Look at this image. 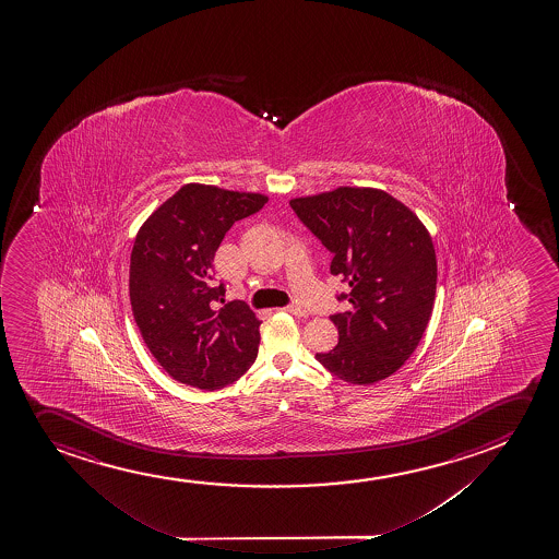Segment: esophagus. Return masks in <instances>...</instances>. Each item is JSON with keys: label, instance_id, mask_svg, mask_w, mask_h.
Here are the masks:
<instances>
[{"label": "esophagus", "instance_id": "34e87169", "mask_svg": "<svg viewBox=\"0 0 559 559\" xmlns=\"http://www.w3.org/2000/svg\"><path fill=\"white\" fill-rule=\"evenodd\" d=\"M282 310L283 312L293 313V316H297V318H305L306 316L305 308L298 305L285 306V308H282Z\"/></svg>", "mask_w": 559, "mask_h": 559}]
</instances>
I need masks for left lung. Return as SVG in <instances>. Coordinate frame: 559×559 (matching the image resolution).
<instances>
[{
	"instance_id": "1",
	"label": "left lung",
	"mask_w": 559,
	"mask_h": 559,
	"mask_svg": "<svg viewBox=\"0 0 559 559\" xmlns=\"http://www.w3.org/2000/svg\"><path fill=\"white\" fill-rule=\"evenodd\" d=\"M290 207L333 253L331 274L350 285L338 297L350 310L331 316L338 343L316 359L350 384L394 374L432 316L438 261L430 231L379 188L338 187L293 198Z\"/></svg>"
}]
</instances>
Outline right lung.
<instances>
[{"instance_id": "add662e5", "label": "right lung", "mask_w": 559, "mask_h": 559, "mask_svg": "<svg viewBox=\"0 0 559 559\" xmlns=\"http://www.w3.org/2000/svg\"><path fill=\"white\" fill-rule=\"evenodd\" d=\"M266 201L259 192L190 182L136 231L129 264L134 321L150 354L182 384L228 386L257 359L261 320L241 300L216 309L224 287H213L211 274L231 224Z\"/></svg>"}]
</instances>
